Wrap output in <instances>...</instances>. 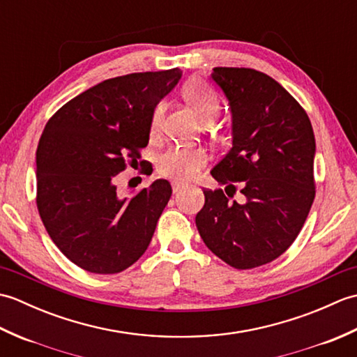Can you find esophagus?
<instances>
[{
  "label": "esophagus",
  "mask_w": 357,
  "mask_h": 357,
  "mask_svg": "<svg viewBox=\"0 0 357 357\" xmlns=\"http://www.w3.org/2000/svg\"><path fill=\"white\" fill-rule=\"evenodd\" d=\"M184 187H185V184L184 183H179V181H173V183H172L173 193H178L179 190H183Z\"/></svg>",
  "instance_id": "1"
}]
</instances>
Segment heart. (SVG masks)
Listing matches in <instances>:
<instances>
[{"label": "heart", "instance_id": "1", "mask_svg": "<svg viewBox=\"0 0 357 357\" xmlns=\"http://www.w3.org/2000/svg\"><path fill=\"white\" fill-rule=\"evenodd\" d=\"M183 96L193 112L204 123L215 119L221 110V100L215 89L199 79H192L184 84ZM162 104H158L150 115L149 130L153 136L161 128ZM207 162L206 150L195 146H172L158 158V173L176 181H188L196 176Z\"/></svg>", "mask_w": 357, "mask_h": 357}]
</instances>
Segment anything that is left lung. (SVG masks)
Returning a JSON list of instances; mask_svg holds the SVG:
<instances>
[{
    "label": "left lung",
    "mask_w": 357,
    "mask_h": 357,
    "mask_svg": "<svg viewBox=\"0 0 357 357\" xmlns=\"http://www.w3.org/2000/svg\"><path fill=\"white\" fill-rule=\"evenodd\" d=\"M211 78L230 104L233 147L211 170L225 192L204 190L196 227L218 257L248 270L275 261L304 227L316 195L314 133L301 104L268 75L215 67ZM238 185L242 203L229 201Z\"/></svg>",
    "instance_id": "left-lung-1"
}]
</instances>
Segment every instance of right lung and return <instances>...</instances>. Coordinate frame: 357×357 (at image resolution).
<instances>
[{
	"label": "right lung",
	"instance_id": "1",
	"mask_svg": "<svg viewBox=\"0 0 357 357\" xmlns=\"http://www.w3.org/2000/svg\"><path fill=\"white\" fill-rule=\"evenodd\" d=\"M181 75L170 69L105 79L45 124L36 150V207L55 245L82 270L113 275L147 250L172 185L156 179L127 199L113 179L147 147L151 112Z\"/></svg>",
	"mask_w": 357,
	"mask_h": 357
}]
</instances>
